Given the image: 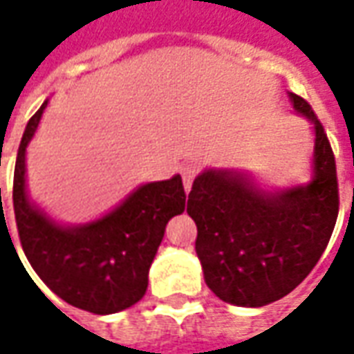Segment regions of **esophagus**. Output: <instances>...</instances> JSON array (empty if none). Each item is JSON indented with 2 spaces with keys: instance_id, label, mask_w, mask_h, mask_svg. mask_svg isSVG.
I'll return each instance as SVG.
<instances>
[{
  "instance_id": "esophagus-1",
  "label": "esophagus",
  "mask_w": 354,
  "mask_h": 354,
  "mask_svg": "<svg viewBox=\"0 0 354 354\" xmlns=\"http://www.w3.org/2000/svg\"><path fill=\"white\" fill-rule=\"evenodd\" d=\"M195 174H197V167H195V165H187V167H184V169H182V180H184V187L187 193L192 192V185H193V180H195Z\"/></svg>"
}]
</instances>
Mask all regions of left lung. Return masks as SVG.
<instances>
[{
  "label": "left lung",
  "mask_w": 354,
  "mask_h": 354,
  "mask_svg": "<svg viewBox=\"0 0 354 354\" xmlns=\"http://www.w3.org/2000/svg\"><path fill=\"white\" fill-rule=\"evenodd\" d=\"M288 96L315 124L311 182L266 193L241 172L205 170L187 197L208 288L241 307H261L296 288L320 260L339 212L335 159L324 127L309 102Z\"/></svg>",
  "instance_id": "obj_1"
}]
</instances>
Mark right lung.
I'll list each match as a JSON object with an SVG mask.
<instances>
[{
    "label": "right lung",
    "instance_id": "1",
    "mask_svg": "<svg viewBox=\"0 0 354 354\" xmlns=\"http://www.w3.org/2000/svg\"><path fill=\"white\" fill-rule=\"evenodd\" d=\"M47 100L28 121L12 180V208L20 245L37 277L66 304L94 315L123 311L140 301L165 227L185 208L182 178L140 185L109 214L62 227L26 195V146ZM1 203V187H0Z\"/></svg>",
    "mask_w": 354,
    "mask_h": 354
}]
</instances>
